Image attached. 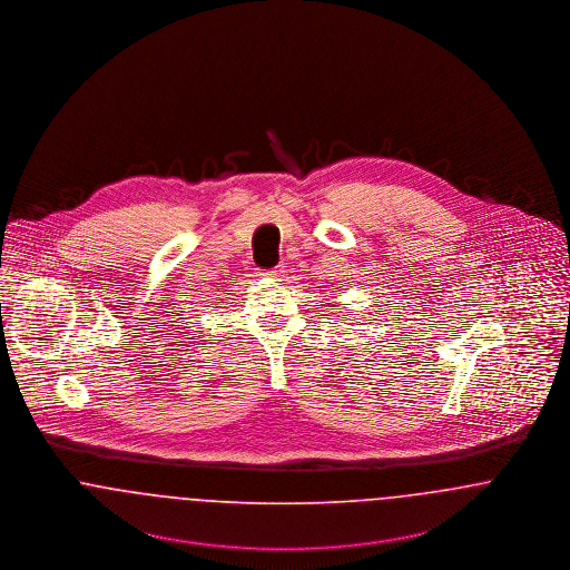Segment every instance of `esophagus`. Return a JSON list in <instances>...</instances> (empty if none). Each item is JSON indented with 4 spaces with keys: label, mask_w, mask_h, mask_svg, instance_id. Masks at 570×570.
<instances>
[{
    "label": "esophagus",
    "mask_w": 570,
    "mask_h": 570,
    "mask_svg": "<svg viewBox=\"0 0 570 570\" xmlns=\"http://www.w3.org/2000/svg\"><path fill=\"white\" fill-rule=\"evenodd\" d=\"M261 275H265V277H272V279H275V277H279V272H277V269H272V272H263Z\"/></svg>",
    "instance_id": "34e87169"
}]
</instances>
